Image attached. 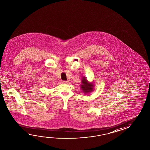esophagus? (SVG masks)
I'll use <instances>...</instances> for the list:
<instances>
[{
	"label": "esophagus",
	"instance_id": "34e87169",
	"mask_svg": "<svg viewBox=\"0 0 150 150\" xmlns=\"http://www.w3.org/2000/svg\"><path fill=\"white\" fill-rule=\"evenodd\" d=\"M69 81H63V83H69Z\"/></svg>",
	"mask_w": 150,
	"mask_h": 150
}]
</instances>
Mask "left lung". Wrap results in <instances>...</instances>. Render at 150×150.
<instances>
[{
  "label": "left lung",
  "mask_w": 150,
  "mask_h": 150,
  "mask_svg": "<svg viewBox=\"0 0 150 150\" xmlns=\"http://www.w3.org/2000/svg\"><path fill=\"white\" fill-rule=\"evenodd\" d=\"M81 84L80 86L83 93L87 94L93 91V87L95 85L93 82H89L88 81L85 76L81 78Z\"/></svg>",
  "instance_id": "obj_1"
}]
</instances>
